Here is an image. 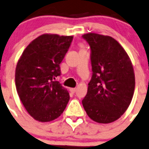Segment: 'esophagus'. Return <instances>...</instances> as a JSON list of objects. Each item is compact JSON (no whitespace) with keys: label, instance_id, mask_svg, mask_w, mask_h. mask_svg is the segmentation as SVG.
<instances>
[{"label":"esophagus","instance_id":"1","mask_svg":"<svg viewBox=\"0 0 149 149\" xmlns=\"http://www.w3.org/2000/svg\"><path fill=\"white\" fill-rule=\"evenodd\" d=\"M76 90H77V88H70V91L72 93H75V92H76Z\"/></svg>","mask_w":149,"mask_h":149}]
</instances>
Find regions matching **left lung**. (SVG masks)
Listing matches in <instances>:
<instances>
[{"mask_svg": "<svg viewBox=\"0 0 149 149\" xmlns=\"http://www.w3.org/2000/svg\"><path fill=\"white\" fill-rule=\"evenodd\" d=\"M90 46L92 76L82 105L97 123H109L124 113L132 101L135 75L123 47L111 36H82Z\"/></svg>", "mask_w": 149, "mask_h": 149, "instance_id": "left-lung-1", "label": "left lung"}]
</instances>
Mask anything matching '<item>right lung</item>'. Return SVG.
Returning a JSON list of instances; mask_svg holds the SVG:
<instances>
[{
  "mask_svg": "<svg viewBox=\"0 0 149 149\" xmlns=\"http://www.w3.org/2000/svg\"><path fill=\"white\" fill-rule=\"evenodd\" d=\"M72 36L44 34L26 47L17 63L15 82L18 95L35 120L48 122L61 116L70 95L58 81L60 63Z\"/></svg>",
  "mask_w": 149,
  "mask_h": 149,
  "instance_id": "obj_1",
  "label": "right lung"
}]
</instances>
